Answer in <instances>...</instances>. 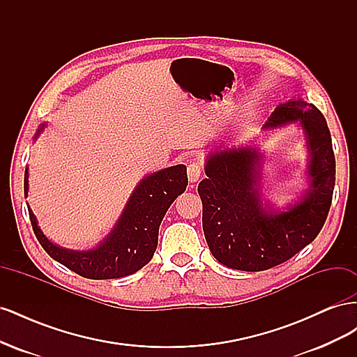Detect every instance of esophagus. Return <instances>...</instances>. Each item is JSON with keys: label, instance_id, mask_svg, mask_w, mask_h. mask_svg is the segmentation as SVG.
<instances>
[{"label": "esophagus", "instance_id": "esophagus-1", "mask_svg": "<svg viewBox=\"0 0 357 357\" xmlns=\"http://www.w3.org/2000/svg\"><path fill=\"white\" fill-rule=\"evenodd\" d=\"M202 174V165L198 164V162H192V164L188 167V177L192 183H195L201 178Z\"/></svg>", "mask_w": 357, "mask_h": 357}]
</instances>
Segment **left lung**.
I'll use <instances>...</instances> for the list:
<instances>
[{"label": "left lung", "mask_w": 357, "mask_h": 357, "mask_svg": "<svg viewBox=\"0 0 357 357\" xmlns=\"http://www.w3.org/2000/svg\"><path fill=\"white\" fill-rule=\"evenodd\" d=\"M299 121L311 155V189L283 213L266 211L257 193L259 155L253 147L213 153L198 193L202 228L213 256L240 271H265L308 245L326 222L335 186V156L325 116L302 100L282 104L265 128Z\"/></svg>", "instance_id": "8db88e82"}]
</instances>
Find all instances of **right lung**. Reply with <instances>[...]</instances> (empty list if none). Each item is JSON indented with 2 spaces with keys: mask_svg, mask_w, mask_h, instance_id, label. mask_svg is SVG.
<instances>
[{
  "mask_svg": "<svg viewBox=\"0 0 357 357\" xmlns=\"http://www.w3.org/2000/svg\"><path fill=\"white\" fill-rule=\"evenodd\" d=\"M43 126L38 129L41 131ZM188 186L185 165L169 167L146 177L137 186L121 220L105 241L88 252H73L52 244L37 226L36 215L29 210V220L38 243L50 257L75 274L92 280L126 277L137 273L152 259L159 225L167 210ZM28 193V168L24 181Z\"/></svg>",
  "mask_w": 357,
  "mask_h": 357,
  "instance_id": "1",
  "label": "right lung"
}]
</instances>
